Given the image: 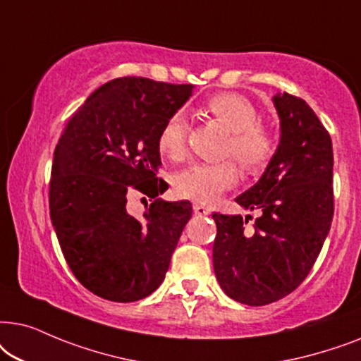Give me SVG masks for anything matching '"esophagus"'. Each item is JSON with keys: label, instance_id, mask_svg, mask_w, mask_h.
Segmentation results:
<instances>
[{"label": "esophagus", "instance_id": "obj_1", "mask_svg": "<svg viewBox=\"0 0 361 361\" xmlns=\"http://www.w3.org/2000/svg\"><path fill=\"white\" fill-rule=\"evenodd\" d=\"M193 211H195V214H198V216H206L211 213V209L208 208V206H204L201 203H193Z\"/></svg>", "mask_w": 361, "mask_h": 361}]
</instances>
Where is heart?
<instances>
[{
	"mask_svg": "<svg viewBox=\"0 0 361 361\" xmlns=\"http://www.w3.org/2000/svg\"><path fill=\"white\" fill-rule=\"evenodd\" d=\"M206 115L229 130L224 155L238 160L246 171H259L272 160L277 150L271 128L257 122V110L247 97L236 92H221L203 105ZM188 122L185 114L175 112L158 132L157 145L165 158L181 161L188 150ZM238 166L233 160L219 163H195L175 178V190L181 198L198 203H213L238 181Z\"/></svg>",
	"mask_w": 361,
	"mask_h": 361,
	"instance_id": "b5f03b06",
	"label": "heart"
}]
</instances>
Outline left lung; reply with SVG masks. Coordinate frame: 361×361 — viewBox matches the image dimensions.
Returning a JSON list of instances; mask_svg holds the SVG:
<instances>
[{
  "instance_id": "left-lung-1",
  "label": "left lung",
  "mask_w": 361,
  "mask_h": 361,
  "mask_svg": "<svg viewBox=\"0 0 361 361\" xmlns=\"http://www.w3.org/2000/svg\"><path fill=\"white\" fill-rule=\"evenodd\" d=\"M281 143L252 188L236 198L261 216L213 214V266L221 289L246 305L272 304L309 276L334 218V150L326 128L305 100L274 95ZM252 219V218H251Z\"/></svg>"
}]
</instances>
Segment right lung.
<instances>
[{
	"instance_id": "add662e5",
	"label": "right lung",
	"mask_w": 361,
	"mask_h": 361,
	"mask_svg": "<svg viewBox=\"0 0 361 361\" xmlns=\"http://www.w3.org/2000/svg\"><path fill=\"white\" fill-rule=\"evenodd\" d=\"M191 90V84L118 77L77 109L57 142L52 226L72 274L102 299L135 302L155 292L191 218L190 201L157 198L168 190L157 176L158 132ZM132 190L152 201L142 220L126 211Z\"/></svg>"
}]
</instances>
